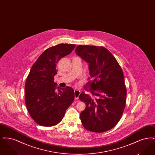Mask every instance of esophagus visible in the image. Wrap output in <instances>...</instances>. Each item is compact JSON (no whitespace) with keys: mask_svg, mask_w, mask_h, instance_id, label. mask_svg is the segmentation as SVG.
Wrapping results in <instances>:
<instances>
[{"mask_svg":"<svg viewBox=\"0 0 155 155\" xmlns=\"http://www.w3.org/2000/svg\"><path fill=\"white\" fill-rule=\"evenodd\" d=\"M80 95V91L79 90H77V89H75L74 90V95H75V99H78V97L79 95Z\"/></svg>","mask_w":155,"mask_h":155,"instance_id":"obj_1","label":"esophagus"}]
</instances>
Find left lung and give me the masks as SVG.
<instances>
[{
	"label": "left lung",
	"instance_id": "obj_1",
	"mask_svg": "<svg viewBox=\"0 0 155 155\" xmlns=\"http://www.w3.org/2000/svg\"><path fill=\"white\" fill-rule=\"evenodd\" d=\"M75 52L88 63L90 77L86 85L91 91L85 89L95 96L93 99L84 92L80 95L86 104L80 114L81 123L89 131H109L118 123L125 109L127 89L122 68L103 46L78 45Z\"/></svg>",
	"mask_w": 155,
	"mask_h": 155
}]
</instances>
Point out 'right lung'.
Instances as JSON below:
<instances>
[{
    "mask_svg": "<svg viewBox=\"0 0 155 155\" xmlns=\"http://www.w3.org/2000/svg\"><path fill=\"white\" fill-rule=\"evenodd\" d=\"M75 45L60 44L46 49L31 68L25 85V102L30 116L38 124L52 127L64 117L67 109L74 102V91L70 87H58L54 77L56 64L69 54Z\"/></svg>",
    "mask_w": 155,
    "mask_h": 155,
    "instance_id": "obj_1",
    "label": "right lung"
}]
</instances>
